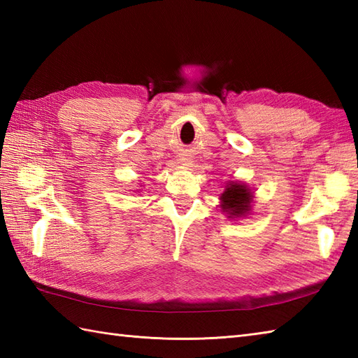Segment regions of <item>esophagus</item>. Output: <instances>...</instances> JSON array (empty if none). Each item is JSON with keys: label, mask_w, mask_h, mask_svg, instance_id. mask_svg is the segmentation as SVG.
I'll return each instance as SVG.
<instances>
[{"label": "esophagus", "mask_w": 358, "mask_h": 358, "mask_svg": "<svg viewBox=\"0 0 358 358\" xmlns=\"http://www.w3.org/2000/svg\"><path fill=\"white\" fill-rule=\"evenodd\" d=\"M181 162H186V159H185V158H181Z\"/></svg>", "instance_id": "esophagus-1"}]
</instances>
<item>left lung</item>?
<instances>
[{
  "instance_id": "left-lung-1",
  "label": "left lung",
  "mask_w": 358,
  "mask_h": 358,
  "mask_svg": "<svg viewBox=\"0 0 358 358\" xmlns=\"http://www.w3.org/2000/svg\"><path fill=\"white\" fill-rule=\"evenodd\" d=\"M252 191L246 186L237 183V181H229L226 185L224 192L220 196V208L226 212L229 218H240L246 217L250 208H252Z\"/></svg>"
}]
</instances>
